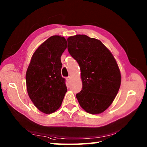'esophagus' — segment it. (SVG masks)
Instances as JSON below:
<instances>
[{
    "label": "esophagus",
    "instance_id": "obj_1",
    "mask_svg": "<svg viewBox=\"0 0 147 147\" xmlns=\"http://www.w3.org/2000/svg\"><path fill=\"white\" fill-rule=\"evenodd\" d=\"M67 82H70V81L71 80V76H68V77L67 78Z\"/></svg>",
    "mask_w": 147,
    "mask_h": 147
}]
</instances>
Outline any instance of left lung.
<instances>
[{
	"label": "left lung",
	"mask_w": 147,
	"mask_h": 147,
	"mask_svg": "<svg viewBox=\"0 0 147 147\" xmlns=\"http://www.w3.org/2000/svg\"><path fill=\"white\" fill-rule=\"evenodd\" d=\"M68 51L80 67L82 89L76 94L80 107L98 115L107 110L117 95L121 74L113 53L99 40L84 34L67 38Z\"/></svg>",
	"instance_id": "obj_1"
}]
</instances>
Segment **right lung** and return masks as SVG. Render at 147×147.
<instances>
[{
	"instance_id": "right-lung-1",
	"label": "right lung",
	"mask_w": 147,
	"mask_h": 147,
	"mask_svg": "<svg viewBox=\"0 0 147 147\" xmlns=\"http://www.w3.org/2000/svg\"><path fill=\"white\" fill-rule=\"evenodd\" d=\"M67 47L63 36H50L35 50L27 68L28 95L34 106L43 113L56 111L67 91L61 74V56Z\"/></svg>"
}]
</instances>
